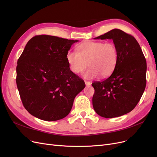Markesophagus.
<instances>
[{
    "label": "esophagus",
    "mask_w": 157,
    "mask_h": 157,
    "mask_svg": "<svg viewBox=\"0 0 157 157\" xmlns=\"http://www.w3.org/2000/svg\"><path fill=\"white\" fill-rule=\"evenodd\" d=\"M85 84H86L87 86H90V85H91V82H88V81H85Z\"/></svg>",
    "instance_id": "34e87169"
}]
</instances>
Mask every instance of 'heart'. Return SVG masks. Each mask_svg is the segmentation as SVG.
<instances>
[{"mask_svg": "<svg viewBox=\"0 0 157 157\" xmlns=\"http://www.w3.org/2000/svg\"><path fill=\"white\" fill-rule=\"evenodd\" d=\"M78 52L70 50L66 59L69 67L75 74L84 73V78L93 79L100 75L102 78L110 76L115 70L118 61V52L116 46L111 42L86 41L80 44Z\"/></svg>", "mask_w": 157, "mask_h": 157, "instance_id": "1", "label": "heart"}]
</instances>
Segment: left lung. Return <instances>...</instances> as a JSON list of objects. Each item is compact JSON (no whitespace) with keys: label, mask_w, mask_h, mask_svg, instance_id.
I'll use <instances>...</instances> for the list:
<instances>
[{"label":"left lung","mask_w":157,"mask_h":157,"mask_svg":"<svg viewBox=\"0 0 157 157\" xmlns=\"http://www.w3.org/2000/svg\"><path fill=\"white\" fill-rule=\"evenodd\" d=\"M95 39H112L118 52L115 70L101 82H94L92 104L98 115L114 118L135 108L146 86L147 63L135 38L121 29H114Z\"/></svg>","instance_id":"1"}]
</instances>
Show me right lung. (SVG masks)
Instances as JSON below:
<instances>
[{
	"label": "right lung",
	"instance_id": "right-lung-1",
	"mask_svg": "<svg viewBox=\"0 0 157 157\" xmlns=\"http://www.w3.org/2000/svg\"><path fill=\"white\" fill-rule=\"evenodd\" d=\"M78 41L44 35L28 41L17 60L16 84L23 106L33 116L55 121L69 115L75 98L85 87L66 59Z\"/></svg>",
	"mask_w": 157,
	"mask_h": 157
}]
</instances>
